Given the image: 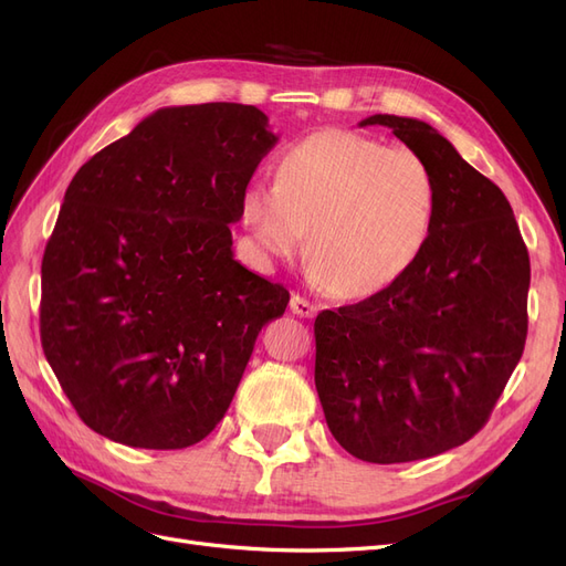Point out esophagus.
<instances>
[{
	"mask_svg": "<svg viewBox=\"0 0 566 566\" xmlns=\"http://www.w3.org/2000/svg\"><path fill=\"white\" fill-rule=\"evenodd\" d=\"M290 312L302 316V318H312V316H316L318 306L314 302H310V300L300 297V295H293V297H290Z\"/></svg>",
	"mask_w": 566,
	"mask_h": 566,
	"instance_id": "1",
	"label": "esophagus"
}]
</instances>
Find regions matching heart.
Returning <instances> with one entry per match:
<instances>
[{
	"mask_svg": "<svg viewBox=\"0 0 566 566\" xmlns=\"http://www.w3.org/2000/svg\"><path fill=\"white\" fill-rule=\"evenodd\" d=\"M241 214L269 262L302 250L337 297L380 293L418 262L437 217V181L420 153L325 129L285 150L276 184L252 181Z\"/></svg>",
	"mask_w": 566,
	"mask_h": 566,
	"instance_id": "b5f03b06",
	"label": "heart"
}]
</instances>
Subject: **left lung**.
<instances>
[{
	"label": "left lung",
	"instance_id": "left-lung-1",
	"mask_svg": "<svg viewBox=\"0 0 566 566\" xmlns=\"http://www.w3.org/2000/svg\"><path fill=\"white\" fill-rule=\"evenodd\" d=\"M424 158L437 217L418 262L364 302L316 316V391L358 460L432 458L486 424L526 342L528 252L503 191L416 117L370 115Z\"/></svg>",
	"mask_w": 566,
	"mask_h": 566
}]
</instances>
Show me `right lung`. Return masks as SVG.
Instances as JSON below:
<instances>
[{
  "mask_svg": "<svg viewBox=\"0 0 566 566\" xmlns=\"http://www.w3.org/2000/svg\"><path fill=\"white\" fill-rule=\"evenodd\" d=\"M276 142L254 106L160 108L67 186L42 260L40 335L101 437L175 451L224 418L256 335L290 302L233 260L229 227Z\"/></svg>",
  "mask_w": 566,
  "mask_h": 566,
  "instance_id": "obj_1",
  "label": "right lung"
}]
</instances>
